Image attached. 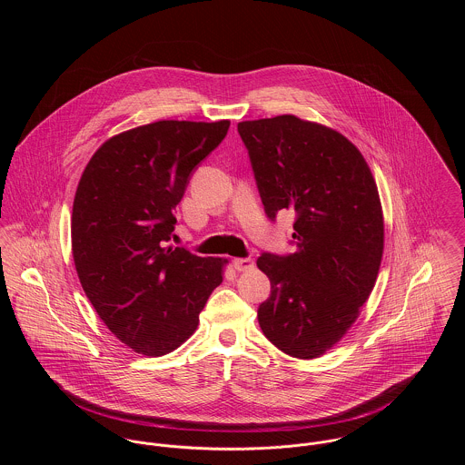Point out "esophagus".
Here are the masks:
<instances>
[{
    "label": "esophagus",
    "instance_id": "34e87169",
    "mask_svg": "<svg viewBox=\"0 0 465 465\" xmlns=\"http://www.w3.org/2000/svg\"><path fill=\"white\" fill-rule=\"evenodd\" d=\"M232 265H234L238 272H249V270L254 268V262L251 258H236L232 262Z\"/></svg>",
    "mask_w": 465,
    "mask_h": 465
}]
</instances>
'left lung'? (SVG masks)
<instances>
[{"label":"left lung","instance_id":"left-lung-1","mask_svg":"<svg viewBox=\"0 0 465 465\" xmlns=\"http://www.w3.org/2000/svg\"><path fill=\"white\" fill-rule=\"evenodd\" d=\"M266 214H295L297 251L263 254L272 293L258 310L266 338L313 360L351 330L383 258V209L372 172L343 134L293 114L240 122Z\"/></svg>","mask_w":465,"mask_h":465}]
</instances>
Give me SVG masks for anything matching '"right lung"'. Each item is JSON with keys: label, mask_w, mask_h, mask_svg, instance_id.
Wrapping results in <instances>:
<instances>
[{"label": "right lung", "mask_w": 465, "mask_h": 465, "mask_svg": "<svg viewBox=\"0 0 465 465\" xmlns=\"http://www.w3.org/2000/svg\"><path fill=\"white\" fill-rule=\"evenodd\" d=\"M229 125L161 120L116 134L78 181L71 251L80 284L109 331L137 354L181 347L223 281L227 260L168 242L190 173Z\"/></svg>", "instance_id": "1"}]
</instances>
